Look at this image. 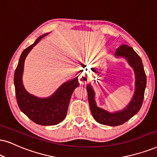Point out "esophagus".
Here are the masks:
<instances>
[{"instance_id":"1","label":"esophagus","mask_w":157,"mask_h":157,"mask_svg":"<svg viewBox=\"0 0 157 157\" xmlns=\"http://www.w3.org/2000/svg\"><path fill=\"white\" fill-rule=\"evenodd\" d=\"M88 75L85 73H82L81 75L79 77V82H80V84H85L86 82H88Z\"/></svg>"}]
</instances>
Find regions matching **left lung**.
Here are the masks:
<instances>
[{"label":"left lung","instance_id":"obj_1","mask_svg":"<svg viewBox=\"0 0 157 157\" xmlns=\"http://www.w3.org/2000/svg\"><path fill=\"white\" fill-rule=\"evenodd\" d=\"M115 56L123 57L133 69L136 75V89L132 98L122 110L109 112L98 107L95 101V92L90 84L87 85L88 102L93 118L100 124L109 126H118L126 122L139 112L144 98L146 86V75L140 57L131 47L122 45L117 49Z\"/></svg>","mask_w":157,"mask_h":157}]
</instances>
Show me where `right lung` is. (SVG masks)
Listing matches in <instances>:
<instances>
[{
	"label": "right lung",
	"mask_w": 157,
	"mask_h": 157,
	"mask_svg": "<svg viewBox=\"0 0 157 157\" xmlns=\"http://www.w3.org/2000/svg\"><path fill=\"white\" fill-rule=\"evenodd\" d=\"M48 33L40 36L35 43L23 51L14 72L15 93L18 106L32 121L40 125H55L66 117L73 91L79 86L77 77L64 82L48 98H38L25 90L22 83L25 60L29 51Z\"/></svg>",
	"instance_id": "1"
}]
</instances>
